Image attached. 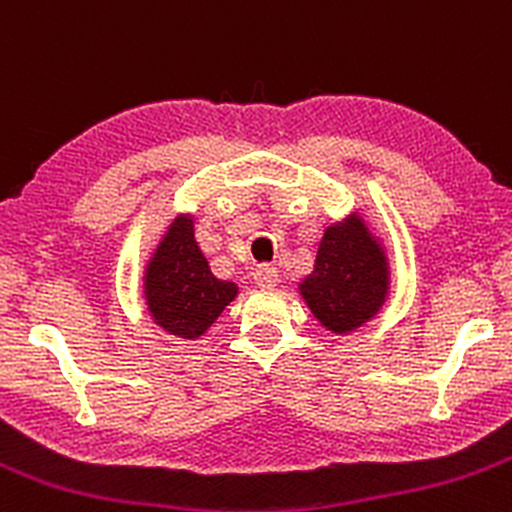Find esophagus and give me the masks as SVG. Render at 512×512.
<instances>
[{
	"mask_svg": "<svg viewBox=\"0 0 512 512\" xmlns=\"http://www.w3.org/2000/svg\"><path fill=\"white\" fill-rule=\"evenodd\" d=\"M256 286L261 288H273L278 283V268L276 266H258L254 273Z\"/></svg>",
	"mask_w": 512,
	"mask_h": 512,
	"instance_id": "obj_1",
	"label": "esophagus"
}]
</instances>
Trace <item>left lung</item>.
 Instances as JSON below:
<instances>
[{
	"label": "left lung",
	"mask_w": 512,
	"mask_h": 512,
	"mask_svg": "<svg viewBox=\"0 0 512 512\" xmlns=\"http://www.w3.org/2000/svg\"><path fill=\"white\" fill-rule=\"evenodd\" d=\"M387 291V258L362 219L328 226L315 271L300 283L315 318L333 333H350L382 308Z\"/></svg>",
	"instance_id": "left-lung-1"
}]
</instances>
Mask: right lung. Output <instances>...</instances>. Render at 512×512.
<instances>
[{
	"label": "right lung",
	"mask_w": 512,
	"mask_h": 512,
	"mask_svg": "<svg viewBox=\"0 0 512 512\" xmlns=\"http://www.w3.org/2000/svg\"><path fill=\"white\" fill-rule=\"evenodd\" d=\"M236 293V283L219 281L209 271L192 219H177L145 271V300L155 323L170 335L194 340L207 333Z\"/></svg>",
	"instance_id": "1"
}]
</instances>
